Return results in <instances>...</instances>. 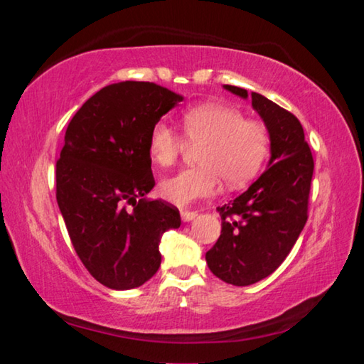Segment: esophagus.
<instances>
[{
	"label": "esophagus",
	"mask_w": 364,
	"mask_h": 364,
	"mask_svg": "<svg viewBox=\"0 0 364 364\" xmlns=\"http://www.w3.org/2000/svg\"><path fill=\"white\" fill-rule=\"evenodd\" d=\"M197 217V212H191V210H181V218L183 221H191Z\"/></svg>",
	"instance_id": "1"
}]
</instances>
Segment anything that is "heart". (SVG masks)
<instances>
[{
	"instance_id": "1",
	"label": "heart",
	"mask_w": 364,
	"mask_h": 364,
	"mask_svg": "<svg viewBox=\"0 0 364 364\" xmlns=\"http://www.w3.org/2000/svg\"><path fill=\"white\" fill-rule=\"evenodd\" d=\"M184 136L202 144L197 167L184 168L160 181V196L175 205H189L217 193L220 180L228 188L247 184L260 171L269 152V132L263 122L245 119L242 110L204 102L181 115ZM167 120H157L149 132V156L160 167L173 165L188 141Z\"/></svg>"
}]
</instances>
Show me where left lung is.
<instances>
[{
  "label": "left lung",
  "mask_w": 364,
  "mask_h": 364,
  "mask_svg": "<svg viewBox=\"0 0 364 364\" xmlns=\"http://www.w3.org/2000/svg\"><path fill=\"white\" fill-rule=\"evenodd\" d=\"M225 88L244 100L249 96L237 86ZM250 96L269 132V167L245 193L217 208L221 234L205 254L212 273L232 286L254 284L286 260L308 220L315 168L297 117L262 95Z\"/></svg>",
  "instance_id": "1"
}]
</instances>
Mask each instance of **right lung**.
Masks as SVG:
<instances>
[{"label": "right lung", "mask_w": 364, "mask_h": 364, "mask_svg": "<svg viewBox=\"0 0 364 364\" xmlns=\"http://www.w3.org/2000/svg\"><path fill=\"white\" fill-rule=\"evenodd\" d=\"M181 101L156 83H114L91 96L67 127L56 164L58 205L80 260L109 289L149 281L162 262V234L181 225L176 207L144 197L156 184L149 132Z\"/></svg>", "instance_id": "right-lung-1"}]
</instances>
